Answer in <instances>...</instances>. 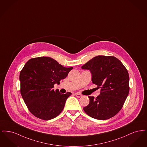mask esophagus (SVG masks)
<instances>
[{
	"mask_svg": "<svg viewBox=\"0 0 147 147\" xmlns=\"http://www.w3.org/2000/svg\"><path fill=\"white\" fill-rule=\"evenodd\" d=\"M75 95L77 96V98H81L82 96V95L80 94H79V93H76Z\"/></svg>",
	"mask_w": 147,
	"mask_h": 147,
	"instance_id": "esophagus-1",
	"label": "esophagus"
}]
</instances>
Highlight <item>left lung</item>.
Segmentation results:
<instances>
[{
	"mask_svg": "<svg viewBox=\"0 0 147 147\" xmlns=\"http://www.w3.org/2000/svg\"><path fill=\"white\" fill-rule=\"evenodd\" d=\"M81 68L90 70L93 84L101 88L96 98L89 96L90 102L83 108L92 118L105 120L121 110L128 95L129 78L122 62L113 56H98Z\"/></svg>",
	"mask_w": 147,
	"mask_h": 147,
	"instance_id": "left-lung-1",
	"label": "left lung"
}]
</instances>
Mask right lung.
Masks as SVG:
<instances>
[{"label":"right lung","mask_w":147,"mask_h":147,"mask_svg":"<svg viewBox=\"0 0 147 147\" xmlns=\"http://www.w3.org/2000/svg\"><path fill=\"white\" fill-rule=\"evenodd\" d=\"M73 68L64 67L48 57L31 58L20 73V92L28 110L37 118L49 120L58 116L71 93L53 89Z\"/></svg>","instance_id":"obj_1"}]
</instances>
